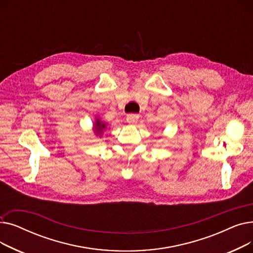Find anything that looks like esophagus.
<instances>
[{
	"mask_svg": "<svg viewBox=\"0 0 253 253\" xmlns=\"http://www.w3.org/2000/svg\"><path fill=\"white\" fill-rule=\"evenodd\" d=\"M138 119H139V115H137V114H130L126 118L127 122L129 124H135L138 121Z\"/></svg>",
	"mask_w": 253,
	"mask_h": 253,
	"instance_id": "34e87169",
	"label": "esophagus"
}]
</instances>
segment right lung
<instances>
[{
  "instance_id": "1",
  "label": "right lung",
  "mask_w": 253,
  "mask_h": 253,
  "mask_svg": "<svg viewBox=\"0 0 253 253\" xmlns=\"http://www.w3.org/2000/svg\"><path fill=\"white\" fill-rule=\"evenodd\" d=\"M104 128H105V124L101 123V122L99 121V120L97 119L96 124H95V130H96L97 132H100V131H102Z\"/></svg>"
}]
</instances>
